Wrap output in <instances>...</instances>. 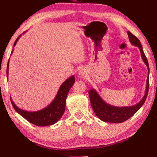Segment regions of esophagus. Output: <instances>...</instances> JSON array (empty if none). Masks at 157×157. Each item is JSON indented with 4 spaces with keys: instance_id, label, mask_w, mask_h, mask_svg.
<instances>
[{
    "instance_id": "esophagus-1",
    "label": "esophagus",
    "mask_w": 157,
    "mask_h": 157,
    "mask_svg": "<svg viewBox=\"0 0 157 157\" xmlns=\"http://www.w3.org/2000/svg\"><path fill=\"white\" fill-rule=\"evenodd\" d=\"M86 75V73L84 69L80 70V71H79L78 73V75L79 78H85Z\"/></svg>"
}]
</instances>
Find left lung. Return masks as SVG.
I'll return each mask as SVG.
<instances>
[{
  "instance_id": "8db88e82",
  "label": "left lung",
  "mask_w": 157,
  "mask_h": 157,
  "mask_svg": "<svg viewBox=\"0 0 157 157\" xmlns=\"http://www.w3.org/2000/svg\"><path fill=\"white\" fill-rule=\"evenodd\" d=\"M128 34L129 42H131V44L134 46H138L139 48L140 51L141 53L142 59L146 65L147 66L148 70L145 94L141 101L137 103V104L130 106L118 107V106H112L106 103L101 97V96L98 94L96 90L93 88L90 90L88 94L90 99V103L93 111H94L96 115L100 119L105 122L119 123L128 120L134 115L141 108V106L144 105L148 95L149 88V65L148 60L146 59L144 51L142 50V46L141 45L140 41L129 31H128Z\"/></svg>"
}]
</instances>
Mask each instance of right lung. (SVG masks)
<instances>
[{"label": "right lung", "instance_id": "add662e5", "mask_svg": "<svg viewBox=\"0 0 157 157\" xmlns=\"http://www.w3.org/2000/svg\"><path fill=\"white\" fill-rule=\"evenodd\" d=\"M21 36V34L16 39L14 43V46L16 45L17 42L18 41ZM9 60L8 61L7 68H6V77H7V79L9 75ZM74 83L75 77L73 75L67 79L60 86L57 94H56L55 98L51 104L46 106L45 108L39 110V111L30 112L19 109L15 105V103L13 102V100L11 98V104L13 108L20 115H21L23 118L28 120L29 122L32 123V124L38 126H48L53 125L61 118L63 113H64L65 110L67 96L68 94L70 88L72 87Z\"/></svg>", "mask_w": 157, "mask_h": 157}]
</instances>
